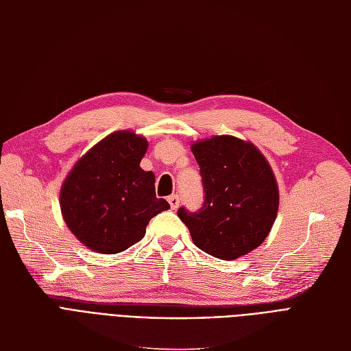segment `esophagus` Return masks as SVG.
Listing matches in <instances>:
<instances>
[{"instance_id": "obj_1", "label": "esophagus", "mask_w": 351, "mask_h": 351, "mask_svg": "<svg viewBox=\"0 0 351 351\" xmlns=\"http://www.w3.org/2000/svg\"><path fill=\"white\" fill-rule=\"evenodd\" d=\"M167 201H169V204H171L172 210H176L179 207V197L178 195H171L167 198Z\"/></svg>"}]
</instances>
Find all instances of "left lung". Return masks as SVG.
Listing matches in <instances>:
<instances>
[{
  "label": "left lung",
  "mask_w": 351,
  "mask_h": 351,
  "mask_svg": "<svg viewBox=\"0 0 351 351\" xmlns=\"http://www.w3.org/2000/svg\"><path fill=\"white\" fill-rule=\"evenodd\" d=\"M191 150L206 194L199 211L178 210L192 242L226 261L250 254L265 241L278 213L273 169L252 143L233 135L195 141Z\"/></svg>",
  "instance_id": "8db88e82"
}]
</instances>
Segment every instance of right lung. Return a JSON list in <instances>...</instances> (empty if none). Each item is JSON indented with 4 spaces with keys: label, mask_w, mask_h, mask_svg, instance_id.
Wrapping results in <instances>:
<instances>
[{
    "label": "right lung",
    "mask_w": 351,
    "mask_h": 351,
    "mask_svg": "<svg viewBox=\"0 0 351 351\" xmlns=\"http://www.w3.org/2000/svg\"><path fill=\"white\" fill-rule=\"evenodd\" d=\"M147 147L134 131H115L83 154L64 179V221L88 250L125 251L143 239L154 216L171 208L156 197L154 173L140 167Z\"/></svg>",
    "instance_id": "1"
}]
</instances>
